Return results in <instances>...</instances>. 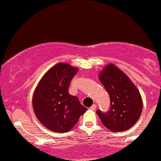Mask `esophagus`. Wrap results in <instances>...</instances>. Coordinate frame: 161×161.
I'll use <instances>...</instances> for the list:
<instances>
[{
	"label": "esophagus",
	"mask_w": 161,
	"mask_h": 161,
	"mask_svg": "<svg viewBox=\"0 0 161 161\" xmlns=\"http://www.w3.org/2000/svg\"><path fill=\"white\" fill-rule=\"evenodd\" d=\"M90 109H92V110H95V109H96V105H95V104H93V105H92V106H91Z\"/></svg>",
	"instance_id": "34e87169"
}]
</instances>
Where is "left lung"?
Listing matches in <instances>:
<instances>
[{
    "label": "left lung",
    "mask_w": 161,
    "mask_h": 161,
    "mask_svg": "<svg viewBox=\"0 0 161 161\" xmlns=\"http://www.w3.org/2000/svg\"><path fill=\"white\" fill-rule=\"evenodd\" d=\"M98 78L110 98V108L107 112L96 111L102 123L114 132L131 128L142 110V100L137 87L125 73L113 64L108 65Z\"/></svg>",
    "instance_id": "1"
}]
</instances>
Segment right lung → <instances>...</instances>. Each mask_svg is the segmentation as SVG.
Returning <instances> with one entry per match:
<instances>
[{"label":"right lung","mask_w":161,"mask_h":161,"mask_svg":"<svg viewBox=\"0 0 161 161\" xmlns=\"http://www.w3.org/2000/svg\"><path fill=\"white\" fill-rule=\"evenodd\" d=\"M77 73V68L58 63L44 74L35 90L33 97L35 115L51 131L67 132L87 110L77 97L68 92L71 80Z\"/></svg>","instance_id":"obj_1"}]
</instances>
